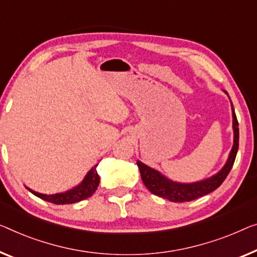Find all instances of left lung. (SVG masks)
<instances>
[{"mask_svg":"<svg viewBox=\"0 0 257 257\" xmlns=\"http://www.w3.org/2000/svg\"><path fill=\"white\" fill-rule=\"evenodd\" d=\"M232 112L233 129H234V144H233L231 153H229L226 165L223 167V170H221L219 173H217L216 175H213V177L203 180V181L200 182L178 183L166 179L164 175L160 174L159 172H157L156 170H153V168L147 166L145 164L137 162V165H139L141 172V177L142 180H143L145 187H147L152 194L157 195V196L164 197L172 202L180 203L194 201L198 197H202L204 196V195L210 194L211 191L216 190L218 187L224 182V180L226 179L228 173L231 172L239 148V122L238 118H236L233 105Z\"/></svg>","mask_w":257,"mask_h":257,"instance_id":"obj_1","label":"left lung"}]
</instances>
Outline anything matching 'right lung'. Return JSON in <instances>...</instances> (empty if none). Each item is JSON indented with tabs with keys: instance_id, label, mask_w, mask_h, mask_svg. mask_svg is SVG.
Here are the masks:
<instances>
[{
	"instance_id": "add662e5",
	"label": "right lung",
	"mask_w": 257,
	"mask_h": 257,
	"mask_svg": "<svg viewBox=\"0 0 257 257\" xmlns=\"http://www.w3.org/2000/svg\"><path fill=\"white\" fill-rule=\"evenodd\" d=\"M99 181H100V178H99L98 172H97V165L91 168V171L86 174L85 179L83 180V182L80 183L79 186L75 187L74 189L66 191V193L61 194H55V195H45L37 193V191L29 189L33 195H36L41 200L54 203V204H72V203L79 202L82 200H85V198L90 197L92 194L97 190L99 186Z\"/></svg>"
}]
</instances>
